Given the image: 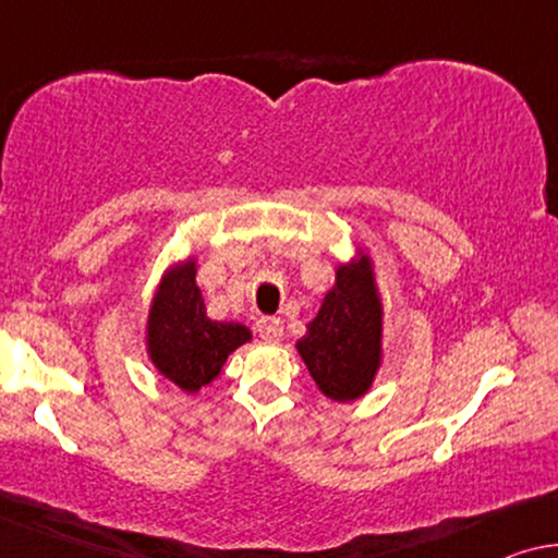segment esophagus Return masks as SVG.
I'll list each match as a JSON object with an SVG mask.
<instances>
[{
  "mask_svg": "<svg viewBox=\"0 0 558 558\" xmlns=\"http://www.w3.org/2000/svg\"><path fill=\"white\" fill-rule=\"evenodd\" d=\"M257 333H260V339L268 343L280 341L282 339V320L276 316L257 318Z\"/></svg>",
  "mask_w": 558,
  "mask_h": 558,
  "instance_id": "34e87169",
  "label": "esophagus"
}]
</instances>
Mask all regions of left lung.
<instances>
[{
    "mask_svg": "<svg viewBox=\"0 0 558 558\" xmlns=\"http://www.w3.org/2000/svg\"><path fill=\"white\" fill-rule=\"evenodd\" d=\"M305 328L295 349L320 395L339 404L364 397L384 361V303L364 247H356L349 263L336 265L333 286Z\"/></svg>",
    "mask_w": 558,
    "mask_h": 558,
    "instance_id": "8db88e82",
    "label": "left lung"
}]
</instances>
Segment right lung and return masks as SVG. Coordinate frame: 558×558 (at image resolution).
<instances>
[{"mask_svg": "<svg viewBox=\"0 0 558 558\" xmlns=\"http://www.w3.org/2000/svg\"><path fill=\"white\" fill-rule=\"evenodd\" d=\"M253 341L238 320H215L197 286V255L171 263L154 290L144 326L146 356L163 379L186 395L215 381L227 356Z\"/></svg>", "mask_w": 558, "mask_h": 558, "instance_id": "add662e5", "label": "right lung"}]
</instances>
